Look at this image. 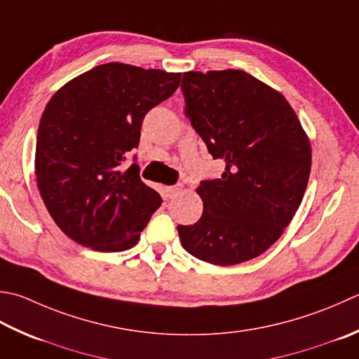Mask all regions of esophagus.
I'll return each instance as SVG.
<instances>
[{
    "instance_id": "34e87169",
    "label": "esophagus",
    "mask_w": 359,
    "mask_h": 359,
    "mask_svg": "<svg viewBox=\"0 0 359 359\" xmlns=\"http://www.w3.org/2000/svg\"><path fill=\"white\" fill-rule=\"evenodd\" d=\"M179 191H180V188H179V187H166V188H165L166 198H170V199L175 198V196L179 194Z\"/></svg>"
}]
</instances>
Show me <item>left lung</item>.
<instances>
[{"label": "left lung", "instance_id": "8db88e82", "mask_svg": "<svg viewBox=\"0 0 359 359\" xmlns=\"http://www.w3.org/2000/svg\"><path fill=\"white\" fill-rule=\"evenodd\" d=\"M185 115L221 179L203 180V213L177 226L180 243L210 264L231 266L262 255L291 222L311 171V144L280 91L241 69L184 73Z\"/></svg>", "mask_w": 359, "mask_h": 359}]
</instances>
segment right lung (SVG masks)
<instances>
[{
  "label": "right lung",
  "mask_w": 359,
  "mask_h": 359,
  "mask_svg": "<svg viewBox=\"0 0 359 359\" xmlns=\"http://www.w3.org/2000/svg\"><path fill=\"white\" fill-rule=\"evenodd\" d=\"M179 83L180 73L111 62L67 82L46 104L35 177L49 215L77 244L121 252L138 243L161 198L137 163L119 166L140 143L144 115Z\"/></svg>",
  "instance_id": "1"
}]
</instances>
